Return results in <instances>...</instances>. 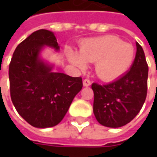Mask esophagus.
Returning <instances> with one entry per match:
<instances>
[{
  "label": "esophagus",
  "instance_id": "esophagus-1",
  "mask_svg": "<svg viewBox=\"0 0 157 157\" xmlns=\"http://www.w3.org/2000/svg\"><path fill=\"white\" fill-rule=\"evenodd\" d=\"M91 84H92V82H91L90 79H88V78L84 79V81H83V85H84V86H91Z\"/></svg>",
  "mask_w": 157,
  "mask_h": 157
}]
</instances>
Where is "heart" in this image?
I'll return each mask as SVG.
<instances>
[{
    "label": "heart",
    "mask_w": 157,
    "mask_h": 157,
    "mask_svg": "<svg viewBox=\"0 0 157 157\" xmlns=\"http://www.w3.org/2000/svg\"><path fill=\"white\" fill-rule=\"evenodd\" d=\"M135 56L133 46L113 36L85 40L79 46V54L68 51L71 63L80 70L86 62L95 63V71L104 80L115 79L128 70Z\"/></svg>",
    "instance_id": "obj_1"
}]
</instances>
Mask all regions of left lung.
Instances as JSON below:
<instances>
[{
  "label": "left lung",
  "instance_id": "left-lung-1",
  "mask_svg": "<svg viewBox=\"0 0 157 157\" xmlns=\"http://www.w3.org/2000/svg\"><path fill=\"white\" fill-rule=\"evenodd\" d=\"M148 67L142 46L136 43V55L130 70L113 82L94 83V113L99 123L120 128L130 122L142 109L147 97Z\"/></svg>",
  "mask_w": 157,
  "mask_h": 157
}]
</instances>
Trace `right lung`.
I'll list each match as a JSON object with an SVG mask.
<instances>
[{"instance_id": "right-lung-1", "label": "right lung", "mask_w": 157, "mask_h": 157, "mask_svg": "<svg viewBox=\"0 0 157 157\" xmlns=\"http://www.w3.org/2000/svg\"><path fill=\"white\" fill-rule=\"evenodd\" d=\"M44 46L59 50L56 36L47 29L36 30L16 47L9 63L11 100L16 111L35 128L59 123L83 87L81 77L52 72L39 57Z\"/></svg>"}]
</instances>
